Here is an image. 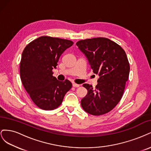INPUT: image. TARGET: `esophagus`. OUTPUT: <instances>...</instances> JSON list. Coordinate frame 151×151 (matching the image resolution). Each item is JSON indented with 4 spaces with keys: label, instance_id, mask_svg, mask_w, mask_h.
<instances>
[{
    "label": "esophagus",
    "instance_id": "34e87169",
    "mask_svg": "<svg viewBox=\"0 0 151 151\" xmlns=\"http://www.w3.org/2000/svg\"><path fill=\"white\" fill-rule=\"evenodd\" d=\"M72 86H73V87H74V88H79V87L80 86L79 84H76V83H73Z\"/></svg>",
    "mask_w": 151,
    "mask_h": 151
}]
</instances>
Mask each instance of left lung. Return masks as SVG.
<instances>
[{
	"label": "left lung",
	"instance_id": "left-lung-1",
	"mask_svg": "<svg viewBox=\"0 0 151 151\" xmlns=\"http://www.w3.org/2000/svg\"><path fill=\"white\" fill-rule=\"evenodd\" d=\"M77 46L88 58L91 68L99 77L95 88L83 86L88 94L81 100L83 109L91 115L107 113L119 103L130 72L125 52L119 45L106 38L80 40Z\"/></svg>",
	"mask_w": 151,
	"mask_h": 151
}]
</instances>
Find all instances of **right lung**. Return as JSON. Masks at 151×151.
<instances>
[{
  "label": "right lung",
  "instance_id": "add662e5",
  "mask_svg": "<svg viewBox=\"0 0 151 151\" xmlns=\"http://www.w3.org/2000/svg\"><path fill=\"white\" fill-rule=\"evenodd\" d=\"M74 44L72 41L41 36L24 49L20 62V77L33 103L45 110L58 108L72 88L68 80L58 81L53 76L61 55Z\"/></svg>",
  "mask_w": 151,
  "mask_h": 151
}]
</instances>
